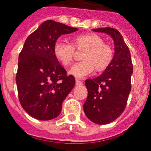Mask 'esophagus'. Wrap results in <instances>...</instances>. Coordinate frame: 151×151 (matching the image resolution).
Segmentation results:
<instances>
[{
	"label": "esophagus",
	"mask_w": 151,
	"mask_h": 151,
	"mask_svg": "<svg viewBox=\"0 0 151 151\" xmlns=\"http://www.w3.org/2000/svg\"><path fill=\"white\" fill-rule=\"evenodd\" d=\"M83 82H81L79 79H76V86H83Z\"/></svg>",
	"instance_id": "esophagus-1"
}]
</instances>
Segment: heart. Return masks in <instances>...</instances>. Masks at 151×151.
Returning <instances> with one entry per match:
<instances>
[{"instance_id": "1", "label": "heart", "mask_w": 151, "mask_h": 151, "mask_svg": "<svg viewBox=\"0 0 151 151\" xmlns=\"http://www.w3.org/2000/svg\"><path fill=\"white\" fill-rule=\"evenodd\" d=\"M75 45L77 48H86L83 56L84 61L76 63L68 73L77 78H83L97 70L102 71L109 66L113 58V50L109 45L104 43L100 36L96 34H84L77 36L74 45L63 38H58L54 44L53 52L55 58L64 65L73 61Z\"/></svg>"}]
</instances>
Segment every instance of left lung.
Listing matches in <instances>:
<instances>
[{
    "label": "left lung",
    "instance_id": "1",
    "mask_svg": "<svg viewBox=\"0 0 151 151\" xmlns=\"http://www.w3.org/2000/svg\"><path fill=\"white\" fill-rule=\"evenodd\" d=\"M93 31L111 36L115 49L113 60L103 74L85 82L88 90L85 114L92 122L103 125L114 121L125 109L134 68L129 48L117 30L106 27Z\"/></svg>",
    "mask_w": 151,
    "mask_h": 151
}]
</instances>
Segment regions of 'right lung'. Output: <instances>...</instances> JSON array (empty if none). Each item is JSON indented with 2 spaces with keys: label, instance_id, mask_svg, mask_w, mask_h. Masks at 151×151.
Returning a JSON list of instances; mask_svg holds the SVG:
<instances>
[{
  "label": "right lung",
  "instance_id": "add662e5",
  "mask_svg": "<svg viewBox=\"0 0 151 151\" xmlns=\"http://www.w3.org/2000/svg\"><path fill=\"white\" fill-rule=\"evenodd\" d=\"M77 30L48 20L25 40L18 57L16 83L20 103L33 118L50 120L57 117L62 102L76 84L74 76H67L55 58L53 47L62 35Z\"/></svg>",
  "mask_w": 151,
  "mask_h": 151
}]
</instances>
